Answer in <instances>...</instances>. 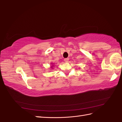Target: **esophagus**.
Instances as JSON below:
<instances>
[{
	"mask_svg": "<svg viewBox=\"0 0 122 122\" xmlns=\"http://www.w3.org/2000/svg\"><path fill=\"white\" fill-rule=\"evenodd\" d=\"M69 61V58H65L64 59V61L65 62H68Z\"/></svg>",
	"mask_w": 122,
	"mask_h": 122,
	"instance_id": "esophagus-1",
	"label": "esophagus"
}]
</instances>
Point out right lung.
<instances>
[{
    "label": "right lung",
    "mask_w": 122,
    "mask_h": 122,
    "mask_svg": "<svg viewBox=\"0 0 122 122\" xmlns=\"http://www.w3.org/2000/svg\"><path fill=\"white\" fill-rule=\"evenodd\" d=\"M51 68H52V67H51Z\"/></svg>",
    "instance_id": "obj_1"
}]
</instances>
